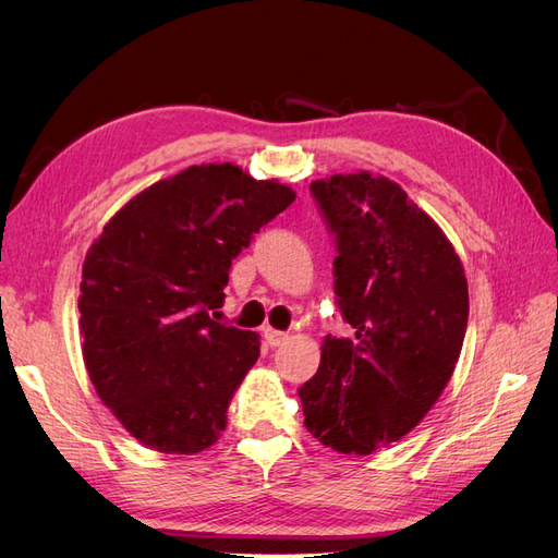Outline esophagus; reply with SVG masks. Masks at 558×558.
Masks as SVG:
<instances>
[{
	"label": "esophagus",
	"instance_id": "esophagus-1",
	"mask_svg": "<svg viewBox=\"0 0 558 558\" xmlns=\"http://www.w3.org/2000/svg\"><path fill=\"white\" fill-rule=\"evenodd\" d=\"M263 335H265V340H267L269 347H281L286 340H289V335L281 332V330H275V328H265Z\"/></svg>",
	"mask_w": 558,
	"mask_h": 558
}]
</instances>
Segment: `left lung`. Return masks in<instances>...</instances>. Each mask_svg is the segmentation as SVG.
<instances>
[{
    "label": "left lung",
    "mask_w": 558,
    "mask_h": 558,
    "mask_svg": "<svg viewBox=\"0 0 558 558\" xmlns=\"http://www.w3.org/2000/svg\"><path fill=\"white\" fill-rule=\"evenodd\" d=\"M310 191L335 234V295L353 337L326 335L298 396L320 445L367 456L408 435L445 391L468 281L447 234L396 181L332 174Z\"/></svg>",
    "instance_id": "obj_1"
}]
</instances>
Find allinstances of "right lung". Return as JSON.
Segmentation results:
<instances>
[{"instance_id":"right-lung-1","label":"right lung","mask_w":558,"mask_h":558,"mask_svg":"<svg viewBox=\"0 0 558 558\" xmlns=\"http://www.w3.org/2000/svg\"><path fill=\"white\" fill-rule=\"evenodd\" d=\"M295 199L242 167L193 165L134 195L83 260V361L97 396L148 449L197 453L226 430L260 356L258 332L218 324L232 258Z\"/></svg>"}]
</instances>
